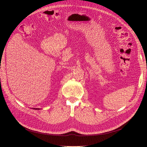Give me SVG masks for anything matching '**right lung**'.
<instances>
[{
	"instance_id": "1",
	"label": "right lung",
	"mask_w": 147,
	"mask_h": 147,
	"mask_svg": "<svg viewBox=\"0 0 147 147\" xmlns=\"http://www.w3.org/2000/svg\"><path fill=\"white\" fill-rule=\"evenodd\" d=\"M32 109H34V110H40V109H38V108H32Z\"/></svg>"
}]
</instances>
